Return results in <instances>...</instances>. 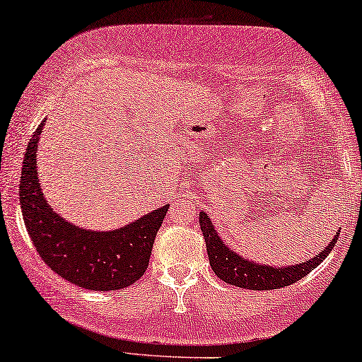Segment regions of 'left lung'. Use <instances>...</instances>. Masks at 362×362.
Masks as SVG:
<instances>
[{
	"label": "left lung",
	"instance_id": "8db88e82",
	"mask_svg": "<svg viewBox=\"0 0 362 362\" xmlns=\"http://www.w3.org/2000/svg\"><path fill=\"white\" fill-rule=\"evenodd\" d=\"M199 222L200 228H202L205 245H207L209 262L212 265L215 276L222 279L223 282L230 284V286L249 291L281 289V287H287L291 284L300 281L327 257L334 245H336L337 239H339V230H337L334 239L329 242L321 254L314 255L309 260H304L303 264L276 267V265L259 264L242 257L235 250L226 245V242L221 239V235L215 230L214 223L210 222L209 215L205 212L199 214Z\"/></svg>",
	"mask_w": 362,
	"mask_h": 362
}]
</instances>
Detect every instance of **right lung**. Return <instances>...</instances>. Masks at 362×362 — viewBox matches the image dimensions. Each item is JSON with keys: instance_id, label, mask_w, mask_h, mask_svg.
Wrapping results in <instances>:
<instances>
[{"instance_id": "1", "label": "right lung", "mask_w": 362, "mask_h": 362, "mask_svg": "<svg viewBox=\"0 0 362 362\" xmlns=\"http://www.w3.org/2000/svg\"><path fill=\"white\" fill-rule=\"evenodd\" d=\"M45 122L31 136L20 178L23 221L40 257L59 277L83 289L118 291L132 286L147 271L168 205L115 230H91L65 221L49 207L40 185L36 152Z\"/></svg>"}]
</instances>
